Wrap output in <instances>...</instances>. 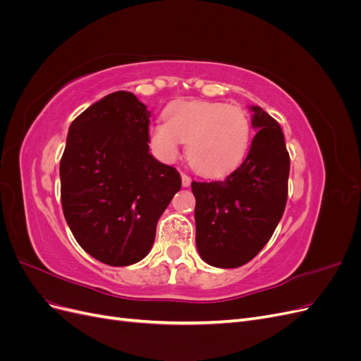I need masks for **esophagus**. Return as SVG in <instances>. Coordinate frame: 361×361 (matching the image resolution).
<instances>
[{
  "label": "esophagus",
  "instance_id": "1",
  "mask_svg": "<svg viewBox=\"0 0 361 361\" xmlns=\"http://www.w3.org/2000/svg\"><path fill=\"white\" fill-rule=\"evenodd\" d=\"M190 185H191V178L188 174L182 173V187H190Z\"/></svg>",
  "mask_w": 361,
  "mask_h": 361
}]
</instances>
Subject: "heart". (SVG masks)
Here are the masks:
<instances>
[{"instance_id": "heart-1", "label": "heart", "mask_w": 361, "mask_h": 361, "mask_svg": "<svg viewBox=\"0 0 361 361\" xmlns=\"http://www.w3.org/2000/svg\"><path fill=\"white\" fill-rule=\"evenodd\" d=\"M166 122L149 130V143L162 161H173L187 143L190 166L200 174L220 178L241 166L251 138L244 110L209 101H174L164 110Z\"/></svg>"}]
</instances>
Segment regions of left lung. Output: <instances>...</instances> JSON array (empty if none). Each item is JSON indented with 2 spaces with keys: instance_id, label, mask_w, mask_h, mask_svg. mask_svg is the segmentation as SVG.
I'll return each instance as SVG.
<instances>
[{
  "instance_id": "8db88e82",
  "label": "left lung",
  "mask_w": 361,
  "mask_h": 361,
  "mask_svg": "<svg viewBox=\"0 0 361 361\" xmlns=\"http://www.w3.org/2000/svg\"><path fill=\"white\" fill-rule=\"evenodd\" d=\"M259 129L244 162L224 180L195 182V245L216 268L245 265L265 247L285 212L290 159L280 125L250 106Z\"/></svg>"
}]
</instances>
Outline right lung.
Here are the masks:
<instances>
[{"instance_id": "add662e5", "label": "right lung", "mask_w": 361, "mask_h": 361, "mask_svg": "<svg viewBox=\"0 0 361 361\" xmlns=\"http://www.w3.org/2000/svg\"><path fill=\"white\" fill-rule=\"evenodd\" d=\"M149 118L135 94H108L71 123L60 161L71 232L87 253L111 267L147 256L159 216L182 185L176 169L149 154Z\"/></svg>"}]
</instances>
